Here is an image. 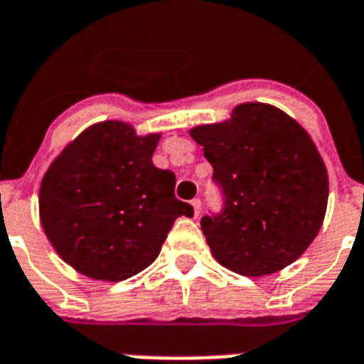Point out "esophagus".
Listing matches in <instances>:
<instances>
[{
	"label": "esophagus",
	"mask_w": 364,
	"mask_h": 364,
	"mask_svg": "<svg viewBox=\"0 0 364 364\" xmlns=\"http://www.w3.org/2000/svg\"><path fill=\"white\" fill-rule=\"evenodd\" d=\"M191 207H193L196 216H199V213H201V199H191Z\"/></svg>",
	"instance_id": "esophagus-1"
}]
</instances>
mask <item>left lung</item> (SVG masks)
I'll return each mask as SVG.
<instances>
[{
	"label": "left lung",
	"mask_w": 364,
	"mask_h": 364,
	"mask_svg": "<svg viewBox=\"0 0 364 364\" xmlns=\"http://www.w3.org/2000/svg\"><path fill=\"white\" fill-rule=\"evenodd\" d=\"M191 136L222 193L220 213L201 218L214 258L247 277L292 264L319 233L328 199L325 163L308 132L275 106L249 102Z\"/></svg>",
	"instance_id": "left-lung-1"
}]
</instances>
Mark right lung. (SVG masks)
<instances>
[{
  "label": "right lung",
  "instance_id": "1",
  "mask_svg": "<svg viewBox=\"0 0 364 364\" xmlns=\"http://www.w3.org/2000/svg\"><path fill=\"white\" fill-rule=\"evenodd\" d=\"M159 134L138 136L121 121L89 127L41 182L39 216L62 260L87 277L125 281L156 260L178 216L176 176L151 163Z\"/></svg>",
  "mask_w": 364,
  "mask_h": 364
}]
</instances>
